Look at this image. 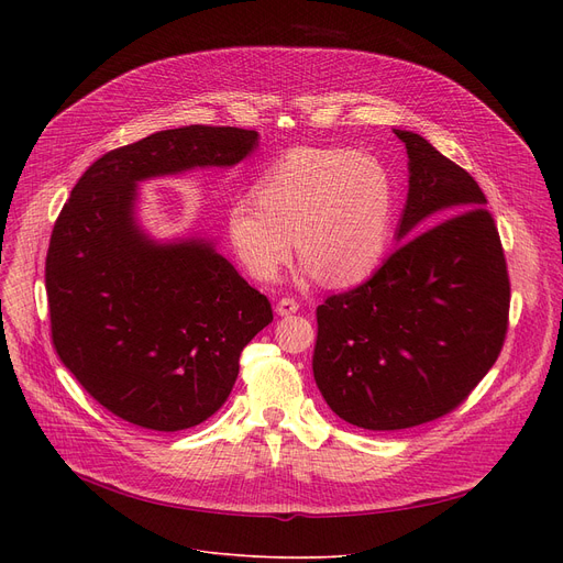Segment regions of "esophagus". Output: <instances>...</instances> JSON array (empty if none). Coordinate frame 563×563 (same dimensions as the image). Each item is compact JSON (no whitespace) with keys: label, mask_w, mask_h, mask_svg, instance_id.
Instances as JSON below:
<instances>
[{"label":"esophagus","mask_w":563,"mask_h":563,"mask_svg":"<svg viewBox=\"0 0 563 563\" xmlns=\"http://www.w3.org/2000/svg\"><path fill=\"white\" fill-rule=\"evenodd\" d=\"M299 310V301H294V299H280L278 303H276V312L280 314V317H287V314H294Z\"/></svg>","instance_id":"34e87169"}]
</instances>
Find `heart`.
Masks as SVG:
<instances>
[{
    "label": "heart",
    "mask_w": 563,
    "mask_h": 563,
    "mask_svg": "<svg viewBox=\"0 0 563 563\" xmlns=\"http://www.w3.org/2000/svg\"><path fill=\"white\" fill-rule=\"evenodd\" d=\"M255 196L232 200L225 232L249 276L274 283L297 251L333 287L363 280L388 240L390 175L374 155L294 147L262 173Z\"/></svg>",
    "instance_id": "b5f03b06"
}]
</instances>
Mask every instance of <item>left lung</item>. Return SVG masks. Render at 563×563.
Instances as JSON below:
<instances>
[{
    "mask_svg": "<svg viewBox=\"0 0 563 563\" xmlns=\"http://www.w3.org/2000/svg\"><path fill=\"white\" fill-rule=\"evenodd\" d=\"M408 153L407 240L376 274L317 308L312 372L344 422L410 429L448 416L495 365L509 327L507 260L486 196L420 134Z\"/></svg>",
    "mask_w": 563,
    "mask_h": 563,
    "instance_id": "obj_1",
    "label": "left lung"
}]
</instances>
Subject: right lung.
Returning <instances> with one entry per match:
<instances>
[{
  "label": "right lung",
  "mask_w": 563,
  "mask_h": 563,
  "mask_svg": "<svg viewBox=\"0 0 563 563\" xmlns=\"http://www.w3.org/2000/svg\"><path fill=\"white\" fill-rule=\"evenodd\" d=\"M255 130L189 125L115 147L86 168L45 260L52 342L81 388L151 431L191 429L225 404L269 299L205 240L157 242L136 221L143 180L234 166Z\"/></svg>",
  "instance_id": "add662e5"
}]
</instances>
